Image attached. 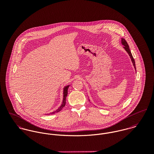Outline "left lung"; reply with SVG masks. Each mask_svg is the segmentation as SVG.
<instances>
[{"mask_svg":"<svg viewBox=\"0 0 154 154\" xmlns=\"http://www.w3.org/2000/svg\"><path fill=\"white\" fill-rule=\"evenodd\" d=\"M122 44L124 45V48L126 50V51L128 52V53L129 54V55L130 56V57H131V60H132V63H133V66L134 67V69H135V70H136V65H135V62H134V59H133V56H132V53H131V50H130V49H129V45L128 44V43H127V42L124 39V38H122Z\"/></svg>","mask_w":154,"mask_h":154,"instance_id":"8db88e82","label":"left lung"}]
</instances>
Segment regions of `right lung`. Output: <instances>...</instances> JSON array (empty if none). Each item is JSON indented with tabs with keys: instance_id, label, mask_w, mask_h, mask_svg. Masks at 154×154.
Returning a JSON list of instances; mask_svg holds the SVG:
<instances>
[{
	"instance_id": "right-lung-1",
	"label": "right lung",
	"mask_w": 154,
	"mask_h": 154,
	"mask_svg": "<svg viewBox=\"0 0 154 154\" xmlns=\"http://www.w3.org/2000/svg\"><path fill=\"white\" fill-rule=\"evenodd\" d=\"M69 87V85H67V86L65 87L64 88V89H63V98L62 104V105L60 106V107L59 109H57L56 111H53V112H50V113H49V114H54V113H56V112H59L60 111H61V110H62V109L65 107V104H66V97H67V90H68Z\"/></svg>"
}]
</instances>
